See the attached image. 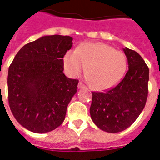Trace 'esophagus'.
Wrapping results in <instances>:
<instances>
[{
    "instance_id": "1",
    "label": "esophagus",
    "mask_w": 160,
    "mask_h": 160,
    "mask_svg": "<svg viewBox=\"0 0 160 160\" xmlns=\"http://www.w3.org/2000/svg\"><path fill=\"white\" fill-rule=\"evenodd\" d=\"M84 87H85V85L82 82H79V84H78V88L81 89V88H84Z\"/></svg>"
}]
</instances>
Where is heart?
<instances>
[{"label":"heart","mask_w":160,"mask_h":160,"mask_svg":"<svg viewBox=\"0 0 160 160\" xmlns=\"http://www.w3.org/2000/svg\"><path fill=\"white\" fill-rule=\"evenodd\" d=\"M67 73L77 77L87 69L90 86L95 90L114 87L127 69L125 54L102 42H84L76 50H68L63 57Z\"/></svg>","instance_id":"heart-1"}]
</instances>
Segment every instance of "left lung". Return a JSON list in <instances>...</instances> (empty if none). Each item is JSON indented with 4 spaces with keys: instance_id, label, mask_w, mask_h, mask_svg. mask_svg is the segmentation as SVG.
I'll return each instance as SVG.
<instances>
[{
    "instance_id": "1",
    "label": "left lung",
    "mask_w": 160,
    "mask_h": 160,
    "mask_svg": "<svg viewBox=\"0 0 160 160\" xmlns=\"http://www.w3.org/2000/svg\"><path fill=\"white\" fill-rule=\"evenodd\" d=\"M128 70L120 82L104 92H93L92 120L108 133H118L131 126L143 111L148 94L149 68L136 51L125 48Z\"/></svg>"
}]
</instances>
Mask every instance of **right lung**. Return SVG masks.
I'll return each instance as SVG.
<instances>
[{
    "label": "right lung",
    "mask_w": 160,
    "mask_h": 160,
    "mask_svg": "<svg viewBox=\"0 0 160 160\" xmlns=\"http://www.w3.org/2000/svg\"><path fill=\"white\" fill-rule=\"evenodd\" d=\"M69 36H43L19 49L8 68V103L20 125L47 133L62 123L79 80L63 73V56L72 48Z\"/></svg>",
    "instance_id": "add662e5"
}]
</instances>
